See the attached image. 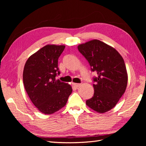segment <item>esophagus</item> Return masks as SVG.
Instances as JSON below:
<instances>
[{
	"instance_id": "34e87169",
	"label": "esophagus",
	"mask_w": 146,
	"mask_h": 146,
	"mask_svg": "<svg viewBox=\"0 0 146 146\" xmlns=\"http://www.w3.org/2000/svg\"><path fill=\"white\" fill-rule=\"evenodd\" d=\"M81 85H82L81 83H74V86L76 87V88H78L79 86H80Z\"/></svg>"
}]
</instances>
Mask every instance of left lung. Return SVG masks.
I'll list each match as a JSON object with an SVG mask.
<instances>
[{
  "mask_svg": "<svg viewBox=\"0 0 146 146\" xmlns=\"http://www.w3.org/2000/svg\"><path fill=\"white\" fill-rule=\"evenodd\" d=\"M78 49L89 62L91 71L98 74L93 78L94 95L86 104L100 113L108 111L126 90L128 75L124 61L115 48L98 39L81 44Z\"/></svg>",
  "mask_w": 146,
  "mask_h": 146,
  "instance_id": "8db88e82",
  "label": "left lung"
}]
</instances>
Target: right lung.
<instances>
[{"label":"right lung","instance_id":"add662e5","mask_svg":"<svg viewBox=\"0 0 146 146\" xmlns=\"http://www.w3.org/2000/svg\"><path fill=\"white\" fill-rule=\"evenodd\" d=\"M64 48V45H46L31 55L24 66L25 90L33 105L44 114H53L64 107L72 93L71 86L55 79L60 74L58 60Z\"/></svg>","mask_w":146,"mask_h":146}]
</instances>
